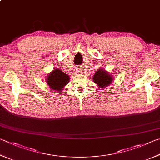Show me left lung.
I'll use <instances>...</instances> for the list:
<instances>
[{"label":"left lung","instance_id":"obj_1","mask_svg":"<svg viewBox=\"0 0 160 160\" xmlns=\"http://www.w3.org/2000/svg\"><path fill=\"white\" fill-rule=\"evenodd\" d=\"M93 80L100 87V88H103L106 86H108L111 83L112 78L111 75L108 74V72L103 69H99L95 72L94 77H93Z\"/></svg>","mask_w":160,"mask_h":160}]
</instances>
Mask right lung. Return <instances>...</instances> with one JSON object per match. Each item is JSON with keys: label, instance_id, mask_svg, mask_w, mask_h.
Wrapping results in <instances>:
<instances>
[{"label": "right lung", "instance_id": "obj_1", "mask_svg": "<svg viewBox=\"0 0 160 160\" xmlns=\"http://www.w3.org/2000/svg\"><path fill=\"white\" fill-rule=\"evenodd\" d=\"M68 75L59 69H55L48 75L47 82L48 85L52 89L61 91L69 82Z\"/></svg>", "mask_w": 160, "mask_h": 160}]
</instances>
